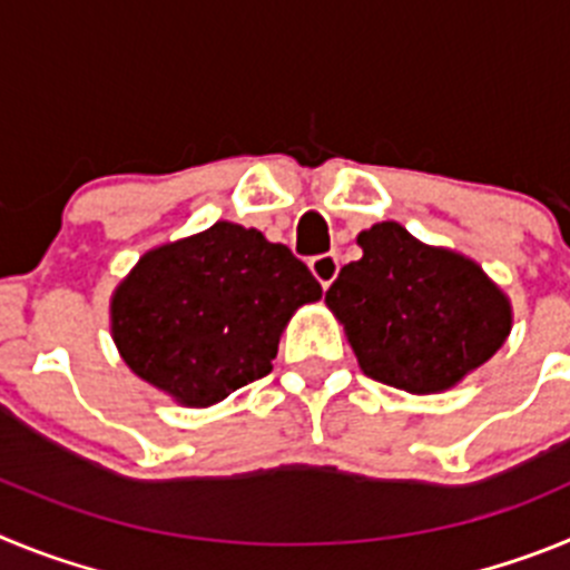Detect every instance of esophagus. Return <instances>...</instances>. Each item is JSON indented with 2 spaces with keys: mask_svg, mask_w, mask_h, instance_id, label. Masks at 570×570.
Segmentation results:
<instances>
[{
  "mask_svg": "<svg viewBox=\"0 0 570 570\" xmlns=\"http://www.w3.org/2000/svg\"><path fill=\"white\" fill-rule=\"evenodd\" d=\"M308 265H311V274L316 276V282H320L322 288H331V282H334L336 274H340V259H336V254H320L314 256Z\"/></svg>",
  "mask_w": 570,
  "mask_h": 570,
  "instance_id": "obj_1",
  "label": "esophagus"
}]
</instances>
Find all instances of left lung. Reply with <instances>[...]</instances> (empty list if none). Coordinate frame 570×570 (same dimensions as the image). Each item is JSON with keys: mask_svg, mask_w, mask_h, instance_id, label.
<instances>
[{"mask_svg": "<svg viewBox=\"0 0 570 570\" xmlns=\"http://www.w3.org/2000/svg\"><path fill=\"white\" fill-rule=\"evenodd\" d=\"M325 294L360 367L407 394H440L491 360L511 334V302L468 256L425 245L400 223L356 236Z\"/></svg>", "mask_w": 570, "mask_h": 570, "instance_id": "8db88e82", "label": "left lung"}]
</instances>
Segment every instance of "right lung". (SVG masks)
Returning a JSON list of instances; mask_svg holds the SVG:
<instances>
[{
  "mask_svg": "<svg viewBox=\"0 0 570 570\" xmlns=\"http://www.w3.org/2000/svg\"><path fill=\"white\" fill-rule=\"evenodd\" d=\"M320 296L285 245L216 223L136 262L110 299V334L136 376L205 407L271 374L294 311Z\"/></svg>",
  "mask_w": 570,
  "mask_h": 570,
  "instance_id": "obj_1",
  "label": "right lung"
}]
</instances>
